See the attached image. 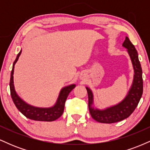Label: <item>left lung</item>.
Segmentation results:
<instances>
[{
    "mask_svg": "<svg viewBox=\"0 0 150 150\" xmlns=\"http://www.w3.org/2000/svg\"><path fill=\"white\" fill-rule=\"evenodd\" d=\"M123 46L128 49L135 73L132 85L125 99L119 104L108 107L106 109H97L92 106L93 94L92 91L88 87H86L88 93L89 113L91 116L99 123H113L125 119L133 112L142 97L143 92L142 70L138 59L137 50L127 37H125Z\"/></svg>",
    "mask_w": 150,
    "mask_h": 150,
    "instance_id": "obj_1",
    "label": "left lung"
}]
</instances>
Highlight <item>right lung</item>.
I'll use <instances>...</instances> for the list:
<instances>
[{
    "instance_id": "1",
    "label": "right lung",
    "mask_w": 150,
    "mask_h": 150,
    "mask_svg": "<svg viewBox=\"0 0 150 150\" xmlns=\"http://www.w3.org/2000/svg\"><path fill=\"white\" fill-rule=\"evenodd\" d=\"M22 51H20L17 56L16 59L14 61L13 65V70L11 71L10 80V94L13 99V102L19 111L24 116L31 120H39V121H53L61 117L64 111L65 102L66 101L69 93L75 87V85H71L63 87L60 92L58 100L56 104L50 108H39L31 106L25 102L17 94L15 90L14 84H13V73H14V66L16 62L18 61L19 56L21 54Z\"/></svg>"
}]
</instances>
